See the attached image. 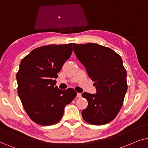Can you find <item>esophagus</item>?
<instances>
[{"label": "esophagus", "mask_w": 148, "mask_h": 148, "mask_svg": "<svg viewBox=\"0 0 148 148\" xmlns=\"http://www.w3.org/2000/svg\"><path fill=\"white\" fill-rule=\"evenodd\" d=\"M81 96H82L81 93H79V92H78L77 95H76V97H77L78 98H80V97H81Z\"/></svg>", "instance_id": "34e87169"}]
</instances>
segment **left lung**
<instances>
[{
	"mask_svg": "<svg viewBox=\"0 0 148 148\" xmlns=\"http://www.w3.org/2000/svg\"><path fill=\"white\" fill-rule=\"evenodd\" d=\"M73 49L97 90L95 94L82 93L88 106L82 111V116L91 125H106L119 114L127 90V71L121 57L96 43L74 44Z\"/></svg>",
	"mask_w": 148,
	"mask_h": 148,
	"instance_id": "obj_1",
	"label": "left lung"
}]
</instances>
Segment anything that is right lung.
<instances>
[{
    "label": "right lung",
    "instance_id": "obj_1",
    "mask_svg": "<svg viewBox=\"0 0 148 148\" xmlns=\"http://www.w3.org/2000/svg\"><path fill=\"white\" fill-rule=\"evenodd\" d=\"M72 45L38 47L21 61L16 75L17 93L27 115L38 125L58 123L65 106L76 97L73 88L61 90L55 86L58 73L72 55Z\"/></svg>",
    "mask_w": 148,
    "mask_h": 148
}]
</instances>
